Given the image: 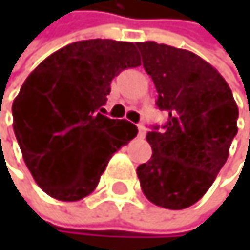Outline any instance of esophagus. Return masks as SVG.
<instances>
[{"instance_id": "34e87169", "label": "esophagus", "mask_w": 250, "mask_h": 250, "mask_svg": "<svg viewBox=\"0 0 250 250\" xmlns=\"http://www.w3.org/2000/svg\"><path fill=\"white\" fill-rule=\"evenodd\" d=\"M146 133H147L146 126H144V124H138V135H139L141 138H144V136H146Z\"/></svg>"}]
</instances>
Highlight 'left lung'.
Here are the masks:
<instances>
[{"instance_id":"8db88e82","label":"left lung","mask_w":250,"mask_h":250,"mask_svg":"<svg viewBox=\"0 0 250 250\" xmlns=\"http://www.w3.org/2000/svg\"><path fill=\"white\" fill-rule=\"evenodd\" d=\"M168 121L147 133L151 159L138 167L153 204L181 210L210 189L237 135L238 108L227 81L196 54L156 42L136 43Z\"/></svg>"}]
</instances>
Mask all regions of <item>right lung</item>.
Wrapping results in <instances>:
<instances>
[{"label": "right lung", "instance_id": "obj_1", "mask_svg": "<svg viewBox=\"0 0 250 250\" xmlns=\"http://www.w3.org/2000/svg\"><path fill=\"white\" fill-rule=\"evenodd\" d=\"M141 65L130 42L70 43L30 73L16 96L13 130L36 183L58 201H79L99 185L109 159L138 127L104 117L111 81Z\"/></svg>", "mask_w": 250, "mask_h": 250}]
</instances>
